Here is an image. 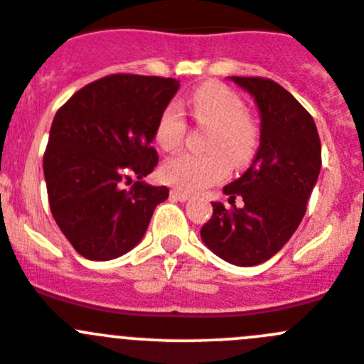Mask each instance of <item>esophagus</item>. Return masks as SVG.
Returning a JSON list of instances; mask_svg holds the SVG:
<instances>
[{"label":"esophagus","mask_w":364,"mask_h":364,"mask_svg":"<svg viewBox=\"0 0 364 364\" xmlns=\"http://www.w3.org/2000/svg\"><path fill=\"white\" fill-rule=\"evenodd\" d=\"M171 196L173 198L180 200V202H184V200L189 198V193L182 191V189H171Z\"/></svg>","instance_id":"1"}]
</instances>
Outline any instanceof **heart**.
<instances>
[{"mask_svg": "<svg viewBox=\"0 0 364 364\" xmlns=\"http://www.w3.org/2000/svg\"><path fill=\"white\" fill-rule=\"evenodd\" d=\"M195 122L211 128L205 139V155L178 153L160 168V176L180 189L196 191L216 184L229 175V169L251 166L259 149L258 122L247 113L245 102L235 90L222 82H205L189 97ZM188 121L178 105H168L155 124V142L164 151H175L188 135Z\"/></svg>", "mask_w": 364, "mask_h": 364, "instance_id": "obj_1", "label": "heart"}]
</instances>
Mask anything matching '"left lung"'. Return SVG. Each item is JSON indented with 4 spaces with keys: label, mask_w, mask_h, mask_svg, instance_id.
<instances>
[{
    "label": "left lung",
    "mask_w": 364,
    "mask_h": 364,
    "mask_svg": "<svg viewBox=\"0 0 364 364\" xmlns=\"http://www.w3.org/2000/svg\"><path fill=\"white\" fill-rule=\"evenodd\" d=\"M232 81L258 105L262 142L251 168L223 188L231 208L215 202L200 235L220 258L251 267L272 258L301 223L321 169V142L311 113L282 85L267 77Z\"/></svg>",
    "instance_id": "1"
}]
</instances>
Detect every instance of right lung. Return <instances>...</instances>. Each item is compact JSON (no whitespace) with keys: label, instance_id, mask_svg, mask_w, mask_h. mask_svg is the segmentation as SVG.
<instances>
[{"label":"right lung","instance_id":"right-lung-1","mask_svg":"<svg viewBox=\"0 0 364 364\" xmlns=\"http://www.w3.org/2000/svg\"><path fill=\"white\" fill-rule=\"evenodd\" d=\"M178 86L171 77L112 73L82 86L53 117L43 155L50 211L85 258L105 262L135 247L168 198L166 186L141 178L159 164L155 124Z\"/></svg>","mask_w":364,"mask_h":364}]
</instances>
